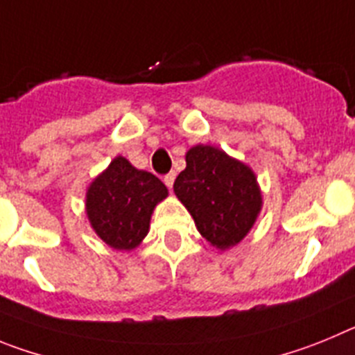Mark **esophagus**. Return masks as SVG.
I'll use <instances>...</instances> for the list:
<instances>
[{
	"mask_svg": "<svg viewBox=\"0 0 355 355\" xmlns=\"http://www.w3.org/2000/svg\"><path fill=\"white\" fill-rule=\"evenodd\" d=\"M175 177H177V175L173 173V171H171V173H168V175H164V184L168 185V187H173V184H175Z\"/></svg>",
	"mask_w": 355,
	"mask_h": 355,
	"instance_id": "obj_1",
	"label": "esophagus"
}]
</instances>
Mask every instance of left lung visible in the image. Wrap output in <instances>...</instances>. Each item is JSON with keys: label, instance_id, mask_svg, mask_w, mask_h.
I'll return each mask as SVG.
<instances>
[{"label": "left lung", "instance_id": "obj_1", "mask_svg": "<svg viewBox=\"0 0 355 355\" xmlns=\"http://www.w3.org/2000/svg\"><path fill=\"white\" fill-rule=\"evenodd\" d=\"M185 162L173 189L193 216L198 232L219 249L241 242L261 209L253 171L209 145L193 146Z\"/></svg>", "mask_w": 355, "mask_h": 355}]
</instances>
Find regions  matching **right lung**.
I'll return each instance as SVG.
<instances>
[{
    "instance_id": "add662e5",
    "label": "right lung",
    "mask_w": 355,
    "mask_h": 355,
    "mask_svg": "<svg viewBox=\"0 0 355 355\" xmlns=\"http://www.w3.org/2000/svg\"><path fill=\"white\" fill-rule=\"evenodd\" d=\"M168 196L155 175L116 157L86 193V214L98 237L114 249H132L148 233L155 205Z\"/></svg>"
}]
</instances>
